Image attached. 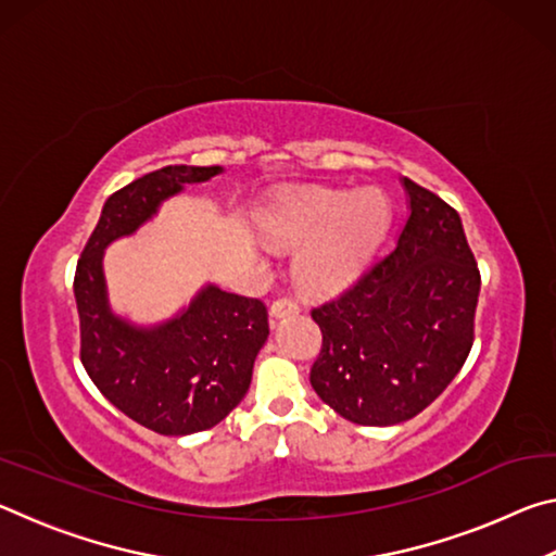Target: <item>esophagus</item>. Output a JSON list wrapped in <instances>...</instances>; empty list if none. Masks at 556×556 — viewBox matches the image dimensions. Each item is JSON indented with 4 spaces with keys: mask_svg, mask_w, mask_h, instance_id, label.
<instances>
[{
    "mask_svg": "<svg viewBox=\"0 0 556 556\" xmlns=\"http://www.w3.org/2000/svg\"><path fill=\"white\" fill-rule=\"evenodd\" d=\"M269 312H271V316H275V318L294 316V314H299V304H296L294 299H289V296H279V299L271 301Z\"/></svg>",
    "mask_w": 556,
    "mask_h": 556,
    "instance_id": "1",
    "label": "esophagus"
}]
</instances>
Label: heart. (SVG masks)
Instances as JSON below:
<instances>
[{
  "label": "heart",
  "mask_w": 556,
  "mask_h": 556,
  "mask_svg": "<svg viewBox=\"0 0 556 556\" xmlns=\"http://www.w3.org/2000/svg\"><path fill=\"white\" fill-rule=\"evenodd\" d=\"M390 201L380 188H299L271 199L260 230L279 248H301L296 279L312 291H338L368 265L390 225Z\"/></svg>",
  "instance_id": "obj_1"
}]
</instances>
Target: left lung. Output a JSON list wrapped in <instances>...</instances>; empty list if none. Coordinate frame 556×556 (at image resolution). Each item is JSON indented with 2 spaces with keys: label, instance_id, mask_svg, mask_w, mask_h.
Returning a JSON list of instances; mask_svg holds the SVG:
<instances>
[{
  "label": "left lung",
  "instance_id": "left-lung-1",
  "mask_svg": "<svg viewBox=\"0 0 556 556\" xmlns=\"http://www.w3.org/2000/svg\"><path fill=\"white\" fill-rule=\"evenodd\" d=\"M409 218L392 250L312 308L321 353L312 388L343 419L390 427L417 417L464 368L481 271L458 213L402 178Z\"/></svg>",
  "mask_w": 556,
  "mask_h": 556
}]
</instances>
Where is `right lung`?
<instances>
[{
	"label": "right lung",
	"mask_w": 556,
	"mask_h": 556,
	"mask_svg": "<svg viewBox=\"0 0 556 556\" xmlns=\"http://www.w3.org/2000/svg\"><path fill=\"white\" fill-rule=\"evenodd\" d=\"M220 172L164 166L119 188L102 205L75 267L83 368L119 412L164 437L205 431L238 407L269 336L267 306L208 285L172 321L131 326L108 304L102 252L152 218L184 184L208 181Z\"/></svg>",
	"instance_id": "obj_1"
}]
</instances>
